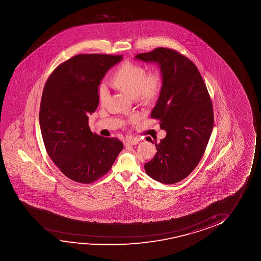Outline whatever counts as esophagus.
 <instances>
[{
    "label": "esophagus",
    "instance_id": "1",
    "mask_svg": "<svg viewBox=\"0 0 261 261\" xmlns=\"http://www.w3.org/2000/svg\"><path fill=\"white\" fill-rule=\"evenodd\" d=\"M140 142L139 138H133V139H129L127 141H125V146H128V145H136L138 144Z\"/></svg>",
    "mask_w": 261,
    "mask_h": 261
}]
</instances>
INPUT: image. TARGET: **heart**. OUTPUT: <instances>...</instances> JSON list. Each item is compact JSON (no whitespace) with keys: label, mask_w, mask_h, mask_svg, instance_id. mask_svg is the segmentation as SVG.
I'll use <instances>...</instances> for the list:
<instances>
[{"label":"heart","mask_w":261,"mask_h":261,"mask_svg":"<svg viewBox=\"0 0 261 261\" xmlns=\"http://www.w3.org/2000/svg\"><path fill=\"white\" fill-rule=\"evenodd\" d=\"M111 86L142 103L152 102L161 92L162 79L159 73L147 74L143 66L126 61L122 63L111 77ZM109 97V91L105 86L99 89L100 101H105Z\"/></svg>","instance_id":"heart-1"}]
</instances>
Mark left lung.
<instances>
[{
  "label": "left lung",
  "mask_w": 261,
  "mask_h": 261,
  "mask_svg": "<svg viewBox=\"0 0 261 261\" xmlns=\"http://www.w3.org/2000/svg\"><path fill=\"white\" fill-rule=\"evenodd\" d=\"M135 58L157 63L162 77L150 116L167 135L155 142L157 152L144 169L158 182L175 184L192 173L206 150L214 125L211 97L196 66L177 51L161 47Z\"/></svg>",
  "instance_id": "obj_1"
}]
</instances>
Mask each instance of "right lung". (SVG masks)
Masks as SVG:
<instances>
[{
	"instance_id": "1",
	"label": "right lung",
	"mask_w": 261,
	"mask_h": 261,
	"mask_svg": "<svg viewBox=\"0 0 261 261\" xmlns=\"http://www.w3.org/2000/svg\"><path fill=\"white\" fill-rule=\"evenodd\" d=\"M121 55L79 54L54 69L40 105L47 153L67 177L90 184L105 175L123 150L117 138L93 134L88 115L99 104V86Z\"/></svg>"
}]
</instances>
